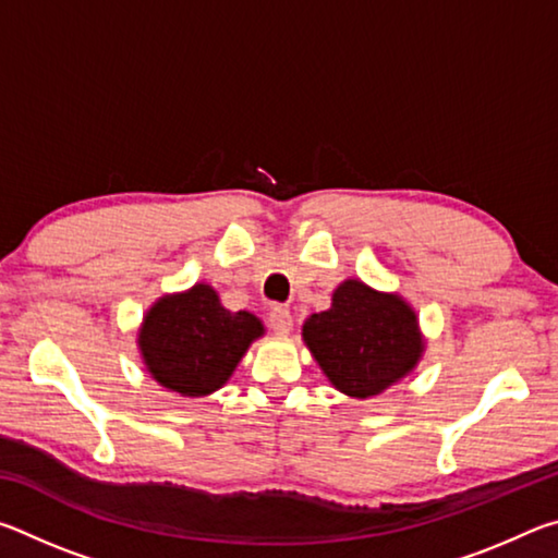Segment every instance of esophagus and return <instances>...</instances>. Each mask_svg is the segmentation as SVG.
Instances as JSON below:
<instances>
[{
    "instance_id": "esophagus-1",
    "label": "esophagus",
    "mask_w": 558,
    "mask_h": 558,
    "mask_svg": "<svg viewBox=\"0 0 558 558\" xmlns=\"http://www.w3.org/2000/svg\"><path fill=\"white\" fill-rule=\"evenodd\" d=\"M268 323H270V329H272V332H276V335H288L290 329H292V315H290V310L282 307V305L270 307Z\"/></svg>"
}]
</instances>
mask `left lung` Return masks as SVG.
Returning a JSON list of instances; mask_svg holds the SVG:
<instances>
[{
  "label": "left lung",
  "instance_id": "8db88e82",
  "mask_svg": "<svg viewBox=\"0 0 558 558\" xmlns=\"http://www.w3.org/2000/svg\"><path fill=\"white\" fill-rule=\"evenodd\" d=\"M302 337L335 389L356 399L389 389L423 352L413 310L359 280H344L332 307L310 317Z\"/></svg>",
  "mask_w": 558,
  "mask_h": 558
}]
</instances>
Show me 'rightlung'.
Returning <instances> with one entry per match:
<instances>
[{
	"mask_svg": "<svg viewBox=\"0 0 558 558\" xmlns=\"http://www.w3.org/2000/svg\"><path fill=\"white\" fill-rule=\"evenodd\" d=\"M263 325L231 313L209 286L162 298L140 329V352L155 379L182 396H206L229 381Z\"/></svg>",
	"mask_w": 558,
	"mask_h": 558,
	"instance_id": "add662e5",
	"label": "right lung"
}]
</instances>
